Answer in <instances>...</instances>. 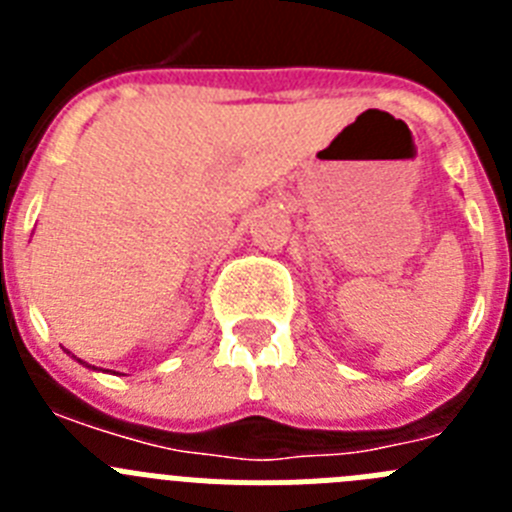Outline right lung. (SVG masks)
Listing matches in <instances>:
<instances>
[{
  "label": "right lung",
  "instance_id": "1",
  "mask_svg": "<svg viewBox=\"0 0 512 512\" xmlns=\"http://www.w3.org/2000/svg\"><path fill=\"white\" fill-rule=\"evenodd\" d=\"M66 354H71V351H66ZM74 359H76V356H74ZM76 361H79V364H87V361H81V359H76ZM89 366V364H87Z\"/></svg>",
  "mask_w": 512,
  "mask_h": 512
}]
</instances>
